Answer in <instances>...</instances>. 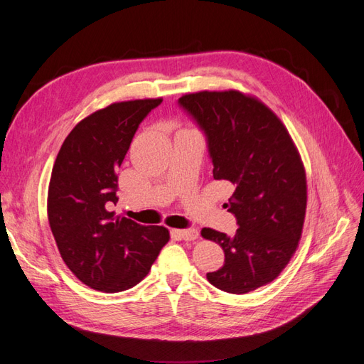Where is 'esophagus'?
Instances as JSON below:
<instances>
[{
    "label": "esophagus",
    "instance_id": "1",
    "mask_svg": "<svg viewBox=\"0 0 364 364\" xmlns=\"http://www.w3.org/2000/svg\"><path fill=\"white\" fill-rule=\"evenodd\" d=\"M176 235H179L182 240L185 241H193L196 240L197 237H199V230L194 229V228H190V229H181V230H174Z\"/></svg>",
    "mask_w": 364,
    "mask_h": 364
}]
</instances>
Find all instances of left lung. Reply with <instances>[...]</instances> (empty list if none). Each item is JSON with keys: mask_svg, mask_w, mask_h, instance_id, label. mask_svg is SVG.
Segmentation results:
<instances>
[{"mask_svg": "<svg viewBox=\"0 0 364 364\" xmlns=\"http://www.w3.org/2000/svg\"><path fill=\"white\" fill-rule=\"evenodd\" d=\"M178 105L205 135L214 179L235 186L226 206L237 232L202 229L225 252L222 269L206 278L226 293H249L277 278L299 243L306 208L299 153L279 118L238 91L188 94Z\"/></svg>", "mask_w": 364, "mask_h": 364, "instance_id": "left-lung-1", "label": "left lung"}]
</instances>
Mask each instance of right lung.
Returning a JSON list of instances; mask_svg holds the SVG:
<instances>
[{"label":"right lung","mask_w":364,"mask_h":364,"mask_svg":"<svg viewBox=\"0 0 364 364\" xmlns=\"http://www.w3.org/2000/svg\"><path fill=\"white\" fill-rule=\"evenodd\" d=\"M156 100L114 103L86 117L65 138L48 188V222L60 257L87 287L118 293L135 287L170 238L107 209L118 202V168Z\"/></svg>","instance_id":"add662e5"}]
</instances>
